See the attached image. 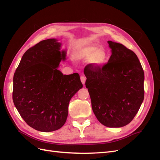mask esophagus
Listing matches in <instances>:
<instances>
[{
    "label": "esophagus",
    "mask_w": 160,
    "mask_h": 160,
    "mask_svg": "<svg viewBox=\"0 0 160 160\" xmlns=\"http://www.w3.org/2000/svg\"><path fill=\"white\" fill-rule=\"evenodd\" d=\"M80 79H81V83H83V85H85V80H86L85 77H84L83 75H82V76H81Z\"/></svg>",
    "instance_id": "34e87169"
}]
</instances>
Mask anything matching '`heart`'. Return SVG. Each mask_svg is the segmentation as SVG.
Masks as SVG:
<instances>
[{"mask_svg":"<svg viewBox=\"0 0 160 160\" xmlns=\"http://www.w3.org/2000/svg\"><path fill=\"white\" fill-rule=\"evenodd\" d=\"M74 57L78 60H89L96 68H101L108 62L109 54L104 47L97 45H88L77 48Z\"/></svg>","mask_w":160,"mask_h":160,"instance_id":"obj_1","label":"heart"}]
</instances>
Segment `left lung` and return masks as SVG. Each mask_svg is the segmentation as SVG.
Instances as JSON below:
<instances>
[{
	"mask_svg": "<svg viewBox=\"0 0 160 160\" xmlns=\"http://www.w3.org/2000/svg\"><path fill=\"white\" fill-rule=\"evenodd\" d=\"M111 49L109 59L103 67L92 64L84 69L93 113L108 128H121L129 123L144 99V72L135 53L123 45L108 41Z\"/></svg>",
	"mask_w": 160,
	"mask_h": 160,
	"instance_id": "left-lung-1",
	"label": "left lung"
}]
</instances>
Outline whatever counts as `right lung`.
Returning a JSON list of instances; mask_svg holds the SVG:
<instances>
[{
  "mask_svg": "<svg viewBox=\"0 0 160 160\" xmlns=\"http://www.w3.org/2000/svg\"><path fill=\"white\" fill-rule=\"evenodd\" d=\"M55 38L42 41L22 57L13 77L12 100L21 118L36 130L53 132L65 124L72 97L83 88L79 75L58 70L66 51Z\"/></svg>",
  "mask_w": 160,
  "mask_h": 160,
  "instance_id": "obj_1",
  "label": "right lung"
}]
</instances>
